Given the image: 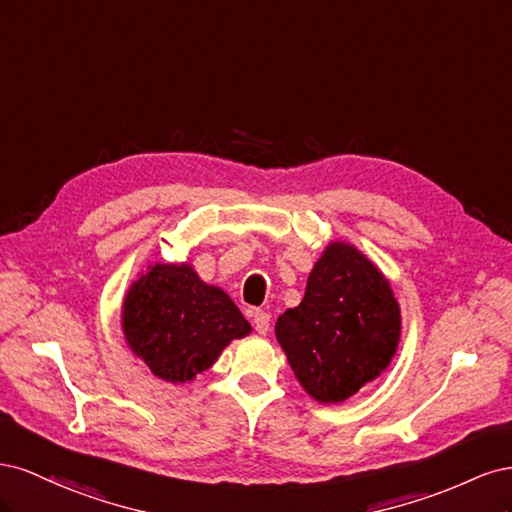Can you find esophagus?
<instances>
[{"label":"esophagus","instance_id":"esophagus-1","mask_svg":"<svg viewBox=\"0 0 512 512\" xmlns=\"http://www.w3.org/2000/svg\"><path fill=\"white\" fill-rule=\"evenodd\" d=\"M269 327H271V316L267 312H262V309H256V312H254V329L260 335H267Z\"/></svg>","mask_w":512,"mask_h":512}]
</instances>
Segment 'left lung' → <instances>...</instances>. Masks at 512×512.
Here are the masks:
<instances>
[{
    "instance_id": "1",
    "label": "left lung",
    "mask_w": 512,
    "mask_h": 512,
    "mask_svg": "<svg viewBox=\"0 0 512 512\" xmlns=\"http://www.w3.org/2000/svg\"><path fill=\"white\" fill-rule=\"evenodd\" d=\"M399 305L384 275L348 243H331L307 277L299 307L275 335L303 389L320 404L352 397L391 363Z\"/></svg>"
}]
</instances>
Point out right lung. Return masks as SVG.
Segmentation results:
<instances>
[{"label": "right lung", "instance_id": "1", "mask_svg": "<svg viewBox=\"0 0 512 512\" xmlns=\"http://www.w3.org/2000/svg\"><path fill=\"white\" fill-rule=\"evenodd\" d=\"M252 331L226 292L188 265L149 267L123 303V333L134 354L168 382L203 374L232 339Z\"/></svg>", "mask_w": 512, "mask_h": 512}]
</instances>
